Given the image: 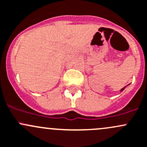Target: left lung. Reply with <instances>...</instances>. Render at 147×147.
I'll use <instances>...</instances> for the list:
<instances>
[{
  "label": "left lung",
  "instance_id": "8db88e82",
  "mask_svg": "<svg viewBox=\"0 0 147 147\" xmlns=\"http://www.w3.org/2000/svg\"><path fill=\"white\" fill-rule=\"evenodd\" d=\"M125 87H124L123 88H122V89H121V92H122V90H124V89H125Z\"/></svg>",
  "mask_w": 147,
  "mask_h": 147
}]
</instances>
